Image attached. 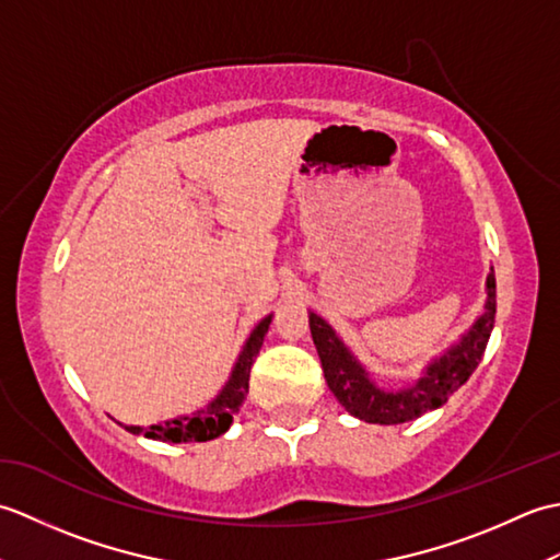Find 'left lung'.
<instances>
[{
  "label": "left lung",
  "instance_id": "left-lung-1",
  "mask_svg": "<svg viewBox=\"0 0 560 560\" xmlns=\"http://www.w3.org/2000/svg\"><path fill=\"white\" fill-rule=\"evenodd\" d=\"M307 319H311V335L319 363H323L325 380L341 407L365 423H407L443 407L477 371L495 323V273L491 269L486 277L483 311L471 327L443 353L428 361L419 377L399 389L380 387L371 371L343 343L325 317L311 311Z\"/></svg>",
  "mask_w": 560,
  "mask_h": 560
}]
</instances>
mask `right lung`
Returning <instances> with one entry per match:
<instances>
[{
	"label": "right lung",
	"instance_id": "obj_1",
	"mask_svg": "<svg viewBox=\"0 0 560 560\" xmlns=\"http://www.w3.org/2000/svg\"><path fill=\"white\" fill-rule=\"evenodd\" d=\"M271 317H261L257 327L249 331L243 351L237 353V361L233 371L225 380V385L219 389V395L213 397L207 407H201L192 413L175 416V419L165 423H153V425H125V431L135 435H144L151 440H161V443H205V440H213L229 431L233 423V416L241 411L243 401L249 389V368H253L257 353L261 349V341L269 331Z\"/></svg>",
	"mask_w": 560,
	"mask_h": 560
}]
</instances>
